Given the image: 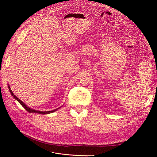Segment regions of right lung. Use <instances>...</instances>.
Segmentation results:
<instances>
[{
    "mask_svg": "<svg viewBox=\"0 0 157 157\" xmlns=\"http://www.w3.org/2000/svg\"><path fill=\"white\" fill-rule=\"evenodd\" d=\"M8 88H9V90H10V94H11V95L12 96H13V98L16 99V100H17L19 103H20L21 105L24 107L26 110L29 112V113H39V114H42V115H47V114H50V113H54V112H55L56 111H57L58 110V109H59L60 107H60L59 108H58V109H54V110H52V111H39V110H35V109H31V108H30V107H29L28 106H27V105H25V104L23 103L22 101H21L20 99H19L18 98H17L15 95H13V93L12 92V91L11 90V89H10V86H8Z\"/></svg>",
    "mask_w": 157,
    "mask_h": 157,
    "instance_id": "1",
    "label": "right lung"
}]
</instances>
